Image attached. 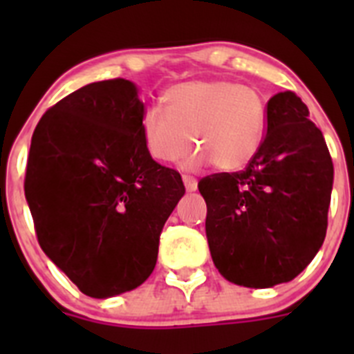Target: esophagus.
Returning <instances> with one entry per match:
<instances>
[{"label":"esophagus","instance_id":"esophagus-1","mask_svg":"<svg viewBox=\"0 0 354 354\" xmlns=\"http://www.w3.org/2000/svg\"><path fill=\"white\" fill-rule=\"evenodd\" d=\"M183 180H184V186H186L187 192H195L196 186H198L196 179L195 177H192V175H183Z\"/></svg>","mask_w":354,"mask_h":354}]
</instances>
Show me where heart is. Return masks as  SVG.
<instances>
[{"label":"heart","mask_w":354,"mask_h":354,"mask_svg":"<svg viewBox=\"0 0 354 354\" xmlns=\"http://www.w3.org/2000/svg\"><path fill=\"white\" fill-rule=\"evenodd\" d=\"M165 109L143 111L142 140L147 152L175 162L192 150L189 167L211 161L221 171L245 168L261 150L268 126V104L257 88L225 80H195L162 93Z\"/></svg>","instance_id":"b5f03b06"}]
</instances>
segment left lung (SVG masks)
Here are the masks:
<instances>
[{
	"instance_id": "obj_1",
	"label": "left lung",
	"mask_w": 354,
	"mask_h": 354,
	"mask_svg": "<svg viewBox=\"0 0 354 354\" xmlns=\"http://www.w3.org/2000/svg\"><path fill=\"white\" fill-rule=\"evenodd\" d=\"M331 186V156L305 102L289 90L273 95L257 156L198 183L216 270L253 289L290 282L323 246Z\"/></svg>"
}]
</instances>
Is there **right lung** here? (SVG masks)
<instances>
[{"instance_id":"right-lung-1","label":"right lung","mask_w":354,"mask_h":354,"mask_svg":"<svg viewBox=\"0 0 354 354\" xmlns=\"http://www.w3.org/2000/svg\"><path fill=\"white\" fill-rule=\"evenodd\" d=\"M143 111L134 83L97 81L49 108L31 136L24 195L37 239L90 298L145 282L186 192L179 171L147 152Z\"/></svg>"}]
</instances>
